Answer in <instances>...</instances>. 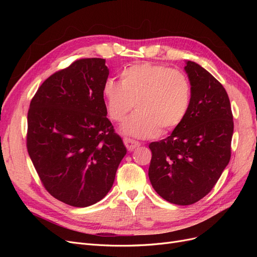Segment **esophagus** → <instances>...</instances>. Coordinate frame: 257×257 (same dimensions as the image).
<instances>
[{
  "instance_id": "34e87169",
  "label": "esophagus",
  "mask_w": 257,
  "mask_h": 257,
  "mask_svg": "<svg viewBox=\"0 0 257 257\" xmlns=\"http://www.w3.org/2000/svg\"><path fill=\"white\" fill-rule=\"evenodd\" d=\"M124 145L127 148L128 151H133L134 149H136L137 147L141 146V143L134 141V139H131V138H124L123 139Z\"/></svg>"
}]
</instances>
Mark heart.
I'll return each instance as SVG.
<instances>
[{
  "label": "heart",
  "mask_w": 257,
  "mask_h": 257,
  "mask_svg": "<svg viewBox=\"0 0 257 257\" xmlns=\"http://www.w3.org/2000/svg\"><path fill=\"white\" fill-rule=\"evenodd\" d=\"M103 95L107 113L114 122H122L137 107L123 123L124 134L152 138L162 128L173 131L183 122L191 105V84L180 71L144 62L124 68L120 82L106 80Z\"/></svg>",
  "instance_id": "heart-1"
}]
</instances>
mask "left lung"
<instances>
[{"instance_id": "obj_1", "label": "left lung", "mask_w": 257, "mask_h": 257, "mask_svg": "<svg viewBox=\"0 0 257 257\" xmlns=\"http://www.w3.org/2000/svg\"><path fill=\"white\" fill-rule=\"evenodd\" d=\"M191 105L172 135L149 145L150 182L161 197L180 206L195 204L213 189L231 154L234 121L226 90L195 62L184 67Z\"/></svg>"}]
</instances>
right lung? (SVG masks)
Returning <instances> with one entry per match:
<instances>
[{"label": "right lung", "mask_w": 257, "mask_h": 257, "mask_svg": "<svg viewBox=\"0 0 257 257\" xmlns=\"http://www.w3.org/2000/svg\"><path fill=\"white\" fill-rule=\"evenodd\" d=\"M105 59L75 62L46 79L30 103L27 148L44 188L73 207L106 196L126 148L107 118Z\"/></svg>", "instance_id": "obj_1"}]
</instances>
